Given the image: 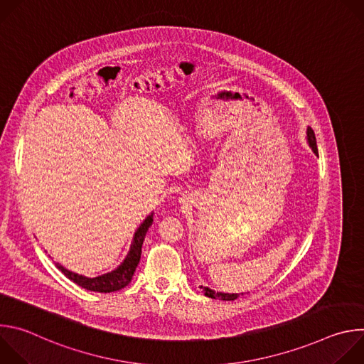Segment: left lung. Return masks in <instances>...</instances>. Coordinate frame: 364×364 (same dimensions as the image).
Wrapping results in <instances>:
<instances>
[{
  "mask_svg": "<svg viewBox=\"0 0 364 364\" xmlns=\"http://www.w3.org/2000/svg\"><path fill=\"white\" fill-rule=\"evenodd\" d=\"M306 142L309 145V148L314 151V154H318V148H317V141H316V135H314V131L311 129L309 127L306 128ZM203 291H204V295L209 296V298H215V299H222V301H235L236 298H239V295H243L242 294H225V292H216L210 288L207 287H200Z\"/></svg>",
  "mask_w": 364,
  "mask_h": 364,
  "instance_id": "1",
  "label": "left lung"
}]
</instances>
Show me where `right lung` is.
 I'll use <instances>...</instances> for the list:
<instances>
[{
	"label": "right lung",
	"mask_w": 364,
	"mask_h": 364,
	"mask_svg": "<svg viewBox=\"0 0 364 364\" xmlns=\"http://www.w3.org/2000/svg\"><path fill=\"white\" fill-rule=\"evenodd\" d=\"M152 225V213L149 216L145 218V220L139 225V228L136 229L129 252L125 256L124 262L114 271L99 275L96 278H86L83 275L75 274L69 269H66L65 267H62L60 264H56V267L62 271V274H65L70 281H73L75 284H77L79 287L87 289V291H93V292H114V291H119L122 288H125L132 277L134 272L139 264L141 259V247L145 239V235L148 232V228Z\"/></svg>",
	"instance_id": "1"
}]
</instances>
